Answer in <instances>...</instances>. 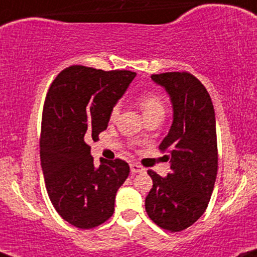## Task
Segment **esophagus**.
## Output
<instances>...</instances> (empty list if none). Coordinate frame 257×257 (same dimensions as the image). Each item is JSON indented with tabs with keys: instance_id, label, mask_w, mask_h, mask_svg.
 <instances>
[{
	"instance_id": "obj_1",
	"label": "esophagus",
	"mask_w": 257,
	"mask_h": 257,
	"mask_svg": "<svg viewBox=\"0 0 257 257\" xmlns=\"http://www.w3.org/2000/svg\"><path fill=\"white\" fill-rule=\"evenodd\" d=\"M131 171L132 173H145L146 170L138 163H133V165H131Z\"/></svg>"
}]
</instances>
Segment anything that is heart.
<instances>
[{"label":"heart","mask_w":257,"mask_h":257,"mask_svg":"<svg viewBox=\"0 0 257 257\" xmlns=\"http://www.w3.org/2000/svg\"><path fill=\"white\" fill-rule=\"evenodd\" d=\"M138 105H139L140 109H142L144 117H154V115H165L166 112V106L163 100L159 95L154 94V92H146L143 94L142 96L138 100ZM118 113H119V106L115 105L113 108L111 109V113H109V118L111 119H115Z\"/></svg>","instance_id":"heart-1"}]
</instances>
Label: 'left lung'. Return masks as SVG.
<instances>
[{"mask_svg": "<svg viewBox=\"0 0 257 257\" xmlns=\"http://www.w3.org/2000/svg\"><path fill=\"white\" fill-rule=\"evenodd\" d=\"M170 95L173 120L160 149L168 151L171 173L148 171L152 188L146 212L163 229H187L204 215L215 187L217 156L216 118L212 101L199 79L187 72L152 74Z\"/></svg>", "mask_w": 257, "mask_h": 257, "instance_id": "8db88e82", "label": "left lung"}]
</instances>
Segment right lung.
I'll list each match as a JSON object with an SVG mask.
<instances>
[{
    "instance_id": "add662e5",
    "label": "right lung",
    "mask_w": 257,
    "mask_h": 257,
    "mask_svg": "<svg viewBox=\"0 0 257 257\" xmlns=\"http://www.w3.org/2000/svg\"><path fill=\"white\" fill-rule=\"evenodd\" d=\"M137 73L72 66L51 84L41 122L40 159L53 207L80 229L106 222L114 211L117 190L125 182V161H101L96 167L89 140L106 131L111 109Z\"/></svg>"
}]
</instances>
